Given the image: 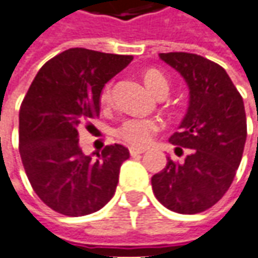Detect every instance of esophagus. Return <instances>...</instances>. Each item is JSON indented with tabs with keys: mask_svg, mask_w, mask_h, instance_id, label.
<instances>
[{
	"mask_svg": "<svg viewBox=\"0 0 258 258\" xmlns=\"http://www.w3.org/2000/svg\"><path fill=\"white\" fill-rule=\"evenodd\" d=\"M145 152V148H137V147H130V154L134 157V155H140V154H144Z\"/></svg>",
	"mask_w": 258,
	"mask_h": 258,
	"instance_id": "esophagus-1",
	"label": "esophagus"
}]
</instances>
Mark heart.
<instances>
[{
  "instance_id": "1",
  "label": "heart",
  "mask_w": 258,
  "mask_h": 258,
  "mask_svg": "<svg viewBox=\"0 0 258 258\" xmlns=\"http://www.w3.org/2000/svg\"><path fill=\"white\" fill-rule=\"evenodd\" d=\"M144 83L148 87V90L154 93L155 96L161 92L168 93V82L165 76L155 69L147 70L144 73ZM111 97L110 86L101 93V101L107 103ZM159 130L158 122L151 118H130L118 128V136L121 137L125 143L136 145V147H144L151 141L154 134Z\"/></svg>"
}]
</instances>
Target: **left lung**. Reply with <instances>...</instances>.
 Listing matches in <instances>:
<instances>
[{
	"mask_svg": "<svg viewBox=\"0 0 258 258\" xmlns=\"http://www.w3.org/2000/svg\"><path fill=\"white\" fill-rule=\"evenodd\" d=\"M159 59L188 86V110L169 143L190 151L182 164L168 157L152 176V190L166 209L195 215L219 202L234 179L247 137L244 103L217 63L185 52L159 53Z\"/></svg>",
	"mask_w": 258,
	"mask_h": 258,
	"instance_id": "8db88e82",
	"label": "left lung"
}]
</instances>
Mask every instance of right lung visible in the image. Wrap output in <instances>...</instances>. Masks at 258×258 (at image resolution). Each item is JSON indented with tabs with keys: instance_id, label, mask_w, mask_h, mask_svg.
Instances as JSON below:
<instances>
[{
	"instance_id": "1",
	"label": "right lung",
	"mask_w": 258,
	"mask_h": 258,
	"mask_svg": "<svg viewBox=\"0 0 258 258\" xmlns=\"http://www.w3.org/2000/svg\"><path fill=\"white\" fill-rule=\"evenodd\" d=\"M133 56L72 48L33 79L19 110V154L35 194L66 216L100 210L114 196L128 150L107 145L93 161L79 145V128L100 114L101 92Z\"/></svg>"
}]
</instances>
